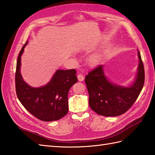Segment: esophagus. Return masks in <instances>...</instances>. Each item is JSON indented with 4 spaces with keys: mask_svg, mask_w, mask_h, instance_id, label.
Listing matches in <instances>:
<instances>
[{
    "mask_svg": "<svg viewBox=\"0 0 155 155\" xmlns=\"http://www.w3.org/2000/svg\"><path fill=\"white\" fill-rule=\"evenodd\" d=\"M77 78H78V81H83L84 80V76L82 74H78L77 76Z\"/></svg>",
    "mask_w": 155,
    "mask_h": 155,
    "instance_id": "34e87169",
    "label": "esophagus"
}]
</instances>
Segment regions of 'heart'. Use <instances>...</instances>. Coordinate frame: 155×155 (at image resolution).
I'll list each match as a JSON object with an SVG mask.
<instances>
[{"label": "heart", "mask_w": 155, "mask_h": 155, "mask_svg": "<svg viewBox=\"0 0 155 155\" xmlns=\"http://www.w3.org/2000/svg\"><path fill=\"white\" fill-rule=\"evenodd\" d=\"M97 61H98V58L97 57H94L93 59H92V62H93V63H96Z\"/></svg>", "instance_id": "b5f03b06"}]
</instances>
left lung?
<instances>
[{
  "label": "left lung",
  "mask_w": 155,
  "mask_h": 155,
  "mask_svg": "<svg viewBox=\"0 0 155 155\" xmlns=\"http://www.w3.org/2000/svg\"><path fill=\"white\" fill-rule=\"evenodd\" d=\"M139 64L136 79L130 87L114 84L104 75L103 65H98L85 77L91 109L104 117L124 114L133 106L139 96L144 83L143 62L139 51Z\"/></svg>",
  "instance_id": "8db88e82"
}]
</instances>
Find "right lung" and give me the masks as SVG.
<instances>
[{
  "label": "right lung",
  "instance_id": "obj_1",
  "mask_svg": "<svg viewBox=\"0 0 155 155\" xmlns=\"http://www.w3.org/2000/svg\"><path fill=\"white\" fill-rule=\"evenodd\" d=\"M20 51L15 73L16 93L18 100L29 113L42 121L61 119L68 113V93L77 83L75 69L57 70L51 80L43 87L34 88L25 83L21 74V56L25 46Z\"/></svg>",
  "mask_w": 155,
  "mask_h": 155
}]
</instances>
